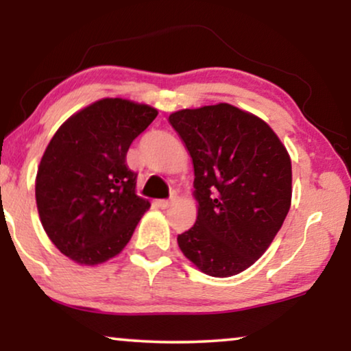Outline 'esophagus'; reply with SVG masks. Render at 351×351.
I'll return each instance as SVG.
<instances>
[{
	"instance_id": "1",
	"label": "esophagus",
	"mask_w": 351,
	"mask_h": 351,
	"mask_svg": "<svg viewBox=\"0 0 351 351\" xmlns=\"http://www.w3.org/2000/svg\"><path fill=\"white\" fill-rule=\"evenodd\" d=\"M174 201H176V196H171V199H160V201H158V206H160L161 209H167L172 203H174Z\"/></svg>"
}]
</instances>
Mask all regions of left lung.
Masks as SVG:
<instances>
[{
	"mask_svg": "<svg viewBox=\"0 0 351 351\" xmlns=\"http://www.w3.org/2000/svg\"><path fill=\"white\" fill-rule=\"evenodd\" d=\"M193 162L196 222L177 237L180 251L206 275L247 270L270 247L292 198L285 143L262 118L230 104L169 114Z\"/></svg>",
	"mask_w": 351,
	"mask_h": 351,
	"instance_id": "8db88e82",
	"label": "left lung"
}]
</instances>
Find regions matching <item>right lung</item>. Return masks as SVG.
Returning <instances> with one entry per match:
<instances>
[{
    "instance_id": "add662e5",
    "label": "right lung",
    "mask_w": 351,
    "mask_h": 351,
    "mask_svg": "<svg viewBox=\"0 0 351 351\" xmlns=\"http://www.w3.org/2000/svg\"><path fill=\"white\" fill-rule=\"evenodd\" d=\"M158 110L105 97L71 114L43 153L35 180L36 208L54 246L94 267L118 256L150 208L136 195L126 153Z\"/></svg>"
}]
</instances>
